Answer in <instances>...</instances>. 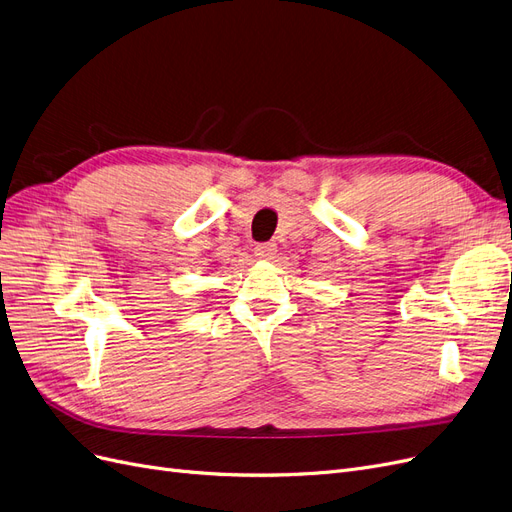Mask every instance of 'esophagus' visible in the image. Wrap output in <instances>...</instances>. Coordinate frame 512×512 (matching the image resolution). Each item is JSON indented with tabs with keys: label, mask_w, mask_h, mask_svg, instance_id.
I'll return each instance as SVG.
<instances>
[{
	"label": "esophagus",
	"mask_w": 512,
	"mask_h": 512,
	"mask_svg": "<svg viewBox=\"0 0 512 512\" xmlns=\"http://www.w3.org/2000/svg\"><path fill=\"white\" fill-rule=\"evenodd\" d=\"M255 255L259 259H272L276 255V244L274 242H261L255 246Z\"/></svg>",
	"instance_id": "1"
}]
</instances>
